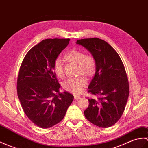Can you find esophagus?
I'll list each match as a JSON object with an SVG mask.
<instances>
[{
	"mask_svg": "<svg viewBox=\"0 0 148 148\" xmlns=\"http://www.w3.org/2000/svg\"><path fill=\"white\" fill-rule=\"evenodd\" d=\"M79 98H81V97H79V96H77V95H75L74 96V99H79Z\"/></svg>",
	"mask_w": 148,
	"mask_h": 148,
	"instance_id": "obj_1",
	"label": "esophagus"
}]
</instances>
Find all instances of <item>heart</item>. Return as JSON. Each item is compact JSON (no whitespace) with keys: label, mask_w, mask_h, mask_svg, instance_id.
Segmentation results:
<instances>
[{"label":"heart","mask_w":148,"mask_h":148,"mask_svg":"<svg viewBox=\"0 0 148 148\" xmlns=\"http://www.w3.org/2000/svg\"><path fill=\"white\" fill-rule=\"evenodd\" d=\"M65 59L69 62L77 64V75L84 74L86 76L91 77L97 70V61L91 54H85L84 51L73 49L70 50L65 56ZM53 72L59 79L65 77L64 64L60 58H56L53 63ZM87 84L85 77L81 76L77 78H71L65 81L62 87L65 90L75 95L81 93Z\"/></svg>","instance_id":"obj_1"}]
</instances>
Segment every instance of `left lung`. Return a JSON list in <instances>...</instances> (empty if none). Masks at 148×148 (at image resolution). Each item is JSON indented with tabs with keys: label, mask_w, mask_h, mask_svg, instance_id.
I'll return each instance as SVG.
<instances>
[{
	"label": "left lung",
	"mask_w": 148,
	"mask_h": 148,
	"mask_svg": "<svg viewBox=\"0 0 148 148\" xmlns=\"http://www.w3.org/2000/svg\"><path fill=\"white\" fill-rule=\"evenodd\" d=\"M76 43L90 51L97 61V70L88 92L97 99H88L85 117L99 127H109L121 119L129 95L124 66L118 53L104 40L92 38L78 40Z\"/></svg>",
	"instance_id": "obj_1"
}]
</instances>
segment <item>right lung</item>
<instances>
[{
    "instance_id": "add662e5",
    "label": "right lung",
    "mask_w": 148,
    "mask_h": 148,
    "mask_svg": "<svg viewBox=\"0 0 148 148\" xmlns=\"http://www.w3.org/2000/svg\"><path fill=\"white\" fill-rule=\"evenodd\" d=\"M70 39H45L26 53L19 69L17 92L24 112L33 123L47 129L66 115L74 96L59 92L53 63Z\"/></svg>"
}]
</instances>
